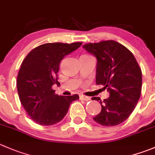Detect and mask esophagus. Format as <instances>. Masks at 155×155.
<instances>
[{
  "label": "esophagus",
  "instance_id": "34e87169",
  "mask_svg": "<svg viewBox=\"0 0 155 155\" xmlns=\"http://www.w3.org/2000/svg\"><path fill=\"white\" fill-rule=\"evenodd\" d=\"M79 98L81 99V100H84V101H89L91 100V98H90L89 97H88V96H85V95H80L79 96Z\"/></svg>",
  "mask_w": 155,
  "mask_h": 155
}]
</instances>
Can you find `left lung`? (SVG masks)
<instances>
[{"mask_svg":"<svg viewBox=\"0 0 155 155\" xmlns=\"http://www.w3.org/2000/svg\"><path fill=\"white\" fill-rule=\"evenodd\" d=\"M83 48L97 58L96 83L109 91L101 101V112L93 117L97 124L114 127L124 122L133 113L142 91V70L134 55L125 46L114 40L88 43Z\"/></svg>","mask_w":155,"mask_h":155,"instance_id":"1","label":"left lung"}]
</instances>
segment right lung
<instances>
[{
  "label": "right lung",
  "instance_id": "1",
  "mask_svg": "<svg viewBox=\"0 0 155 155\" xmlns=\"http://www.w3.org/2000/svg\"><path fill=\"white\" fill-rule=\"evenodd\" d=\"M82 42L46 43L35 48L21 64L17 76L19 100L32 120L51 126L62 120L78 94L59 96L52 85L58 82L59 65L63 58L79 48Z\"/></svg>",
  "mask_w": 155,
  "mask_h": 155
}]
</instances>
